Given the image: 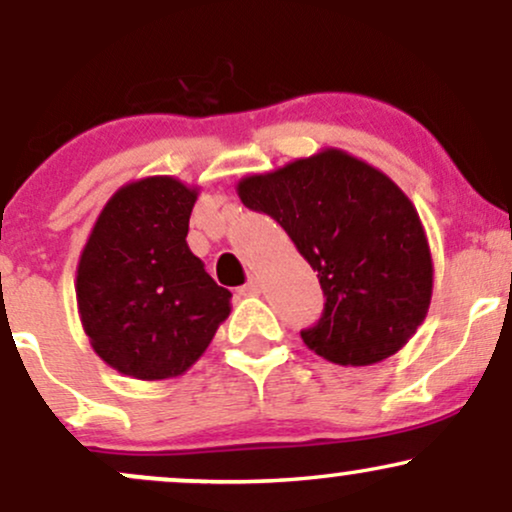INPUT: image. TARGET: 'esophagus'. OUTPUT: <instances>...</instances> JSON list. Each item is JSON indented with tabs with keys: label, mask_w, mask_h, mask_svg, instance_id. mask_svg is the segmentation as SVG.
<instances>
[{
	"label": "esophagus",
	"mask_w": 512,
	"mask_h": 512,
	"mask_svg": "<svg viewBox=\"0 0 512 512\" xmlns=\"http://www.w3.org/2000/svg\"><path fill=\"white\" fill-rule=\"evenodd\" d=\"M238 293H243V296H255V293H260V279H257V276H250L248 284L240 286Z\"/></svg>",
	"instance_id": "obj_1"
}]
</instances>
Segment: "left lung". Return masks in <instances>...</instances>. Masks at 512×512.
I'll return each mask as SVG.
<instances>
[{"instance_id": "1", "label": "left lung", "mask_w": 512, "mask_h": 512, "mask_svg": "<svg viewBox=\"0 0 512 512\" xmlns=\"http://www.w3.org/2000/svg\"><path fill=\"white\" fill-rule=\"evenodd\" d=\"M252 211L272 216L317 272L325 308L301 337L339 366L397 354L424 322L433 262L409 197L366 161L325 149L238 182Z\"/></svg>"}]
</instances>
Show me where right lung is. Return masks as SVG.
I'll return each mask as SVG.
<instances>
[{"label": "right lung", "instance_id": "obj_1", "mask_svg": "<svg viewBox=\"0 0 512 512\" xmlns=\"http://www.w3.org/2000/svg\"><path fill=\"white\" fill-rule=\"evenodd\" d=\"M195 187L168 175L108 199L76 269V303L93 351L137 380L182 375L231 313V291L187 248Z\"/></svg>", "mask_w": 512, "mask_h": 512}]
</instances>
